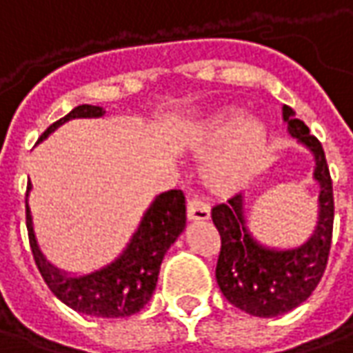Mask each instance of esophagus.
<instances>
[{"label":"esophagus","instance_id":"esophagus-1","mask_svg":"<svg viewBox=\"0 0 353 353\" xmlns=\"http://www.w3.org/2000/svg\"><path fill=\"white\" fill-rule=\"evenodd\" d=\"M210 218V208L208 204L196 201V199H191L187 202V219L189 221H204V219Z\"/></svg>","mask_w":353,"mask_h":353}]
</instances>
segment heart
Segmentation results:
<instances>
[{"label":"heart","mask_w":353,"mask_h":353,"mask_svg":"<svg viewBox=\"0 0 353 353\" xmlns=\"http://www.w3.org/2000/svg\"><path fill=\"white\" fill-rule=\"evenodd\" d=\"M183 143L196 157L216 149L202 168V183L225 196L243 189L260 170L270 132L262 120L245 118L241 107H219L185 125Z\"/></svg>","instance_id":"obj_1"}]
</instances>
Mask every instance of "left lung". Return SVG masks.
Instances as JSON below:
<instances>
[{"label": "left lung", "mask_w": 353, "mask_h": 353, "mask_svg": "<svg viewBox=\"0 0 353 353\" xmlns=\"http://www.w3.org/2000/svg\"><path fill=\"white\" fill-rule=\"evenodd\" d=\"M288 135L314 159V181L319 187L317 218L310 236L300 245L270 246L258 241L248 225L245 196L236 194L212 210L221 236L216 281L231 304L256 317H277L307 300L321 281L331 250L334 201L329 166L321 143L283 105Z\"/></svg>", "instance_id": "obj_1"}]
</instances>
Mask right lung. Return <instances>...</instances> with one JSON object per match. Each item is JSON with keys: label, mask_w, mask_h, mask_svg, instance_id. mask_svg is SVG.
Segmentation results:
<instances>
[{"label": "right lung", "mask_w": 353, "mask_h": 353, "mask_svg": "<svg viewBox=\"0 0 353 353\" xmlns=\"http://www.w3.org/2000/svg\"><path fill=\"white\" fill-rule=\"evenodd\" d=\"M105 117V108L97 105H80L72 108L65 118L51 124L39 137L46 141L59 128L76 118H101ZM32 183L26 191V228L30 236L34 260L43 281L51 292L63 304L72 307L74 312L93 317H130L143 310L154 294L159 281L160 263L185 229V196L181 191H166L154 196L143 212L137 228L125 243L122 252L97 270L85 273H72L57 268L41 252L38 236L34 231L30 196Z\"/></svg>", "instance_id": "1"}]
</instances>
